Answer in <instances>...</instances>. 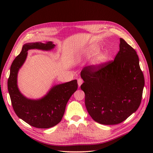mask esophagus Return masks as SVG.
Wrapping results in <instances>:
<instances>
[{
  "mask_svg": "<svg viewBox=\"0 0 153 153\" xmlns=\"http://www.w3.org/2000/svg\"><path fill=\"white\" fill-rule=\"evenodd\" d=\"M78 87H80V85L82 84L83 83V80L82 79V78H78Z\"/></svg>",
  "mask_w": 153,
  "mask_h": 153,
  "instance_id": "esophagus-1",
  "label": "esophagus"
}]
</instances>
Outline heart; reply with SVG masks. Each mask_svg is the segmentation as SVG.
I'll return each instance as SVG.
<instances>
[{"instance_id":"obj_1","label":"heart","mask_w":153,"mask_h":153,"mask_svg":"<svg viewBox=\"0 0 153 153\" xmlns=\"http://www.w3.org/2000/svg\"><path fill=\"white\" fill-rule=\"evenodd\" d=\"M100 50V47L98 45H89V47L82 49L79 53V55L82 57L89 58L93 57L96 54V56L92 61V65L94 66H98L102 65V64L105 63L108 61V53L106 52H99Z\"/></svg>"}]
</instances>
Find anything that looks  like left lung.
I'll list each match as a JSON object with an SVG mask.
<instances>
[{"mask_svg":"<svg viewBox=\"0 0 153 153\" xmlns=\"http://www.w3.org/2000/svg\"><path fill=\"white\" fill-rule=\"evenodd\" d=\"M85 105L92 119L105 125L117 124L135 112L141 103L144 77L136 51L120 38L114 61L88 66L80 73Z\"/></svg>","mask_w":153,"mask_h":153,"instance_id":"left-lung-1","label":"left lung"}]
</instances>
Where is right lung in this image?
Listing matches in <instances>:
<instances>
[{
  "mask_svg": "<svg viewBox=\"0 0 153 153\" xmlns=\"http://www.w3.org/2000/svg\"><path fill=\"white\" fill-rule=\"evenodd\" d=\"M55 47L52 41L26 43L23 45L20 53L14 60L10 68L7 88L14 111L20 119L37 128H50L61 122L68 100L78 89L77 80H73L53 86L47 94L37 100L27 98L18 89V73L25 61L27 51H50Z\"/></svg>",
  "mask_w": 153,
  "mask_h": 153,
  "instance_id": "add662e5",
  "label": "right lung"
}]
</instances>
